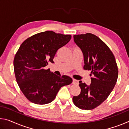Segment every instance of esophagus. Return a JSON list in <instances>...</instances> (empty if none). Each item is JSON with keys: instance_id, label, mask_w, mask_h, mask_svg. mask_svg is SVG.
<instances>
[{"instance_id": "34e87169", "label": "esophagus", "mask_w": 129, "mask_h": 129, "mask_svg": "<svg viewBox=\"0 0 129 129\" xmlns=\"http://www.w3.org/2000/svg\"><path fill=\"white\" fill-rule=\"evenodd\" d=\"M73 84L74 85H78V81L75 79V78H73Z\"/></svg>"}]
</instances>
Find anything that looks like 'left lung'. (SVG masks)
<instances>
[{"instance_id":"8db88e82","label":"left lung","mask_w":129,"mask_h":129,"mask_svg":"<svg viewBox=\"0 0 129 129\" xmlns=\"http://www.w3.org/2000/svg\"><path fill=\"white\" fill-rule=\"evenodd\" d=\"M84 55L85 70L91 71V84L79 81L81 93L74 96V104L82 110H91L108 97L116 84L118 71L114 54L105 43L90 33L73 36Z\"/></svg>"}]
</instances>
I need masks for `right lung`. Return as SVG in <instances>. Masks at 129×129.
I'll return each instance as SVG.
<instances>
[{
  "label": "right lung",
  "instance_id": "obj_1",
  "mask_svg": "<svg viewBox=\"0 0 129 129\" xmlns=\"http://www.w3.org/2000/svg\"><path fill=\"white\" fill-rule=\"evenodd\" d=\"M71 39V35L47 30L26 39L19 47L14 60L15 75L20 90L31 102L50 103L62 86L72 82L69 76L60 77L45 69L48 62L54 63L57 50Z\"/></svg>",
  "mask_w": 129,
  "mask_h": 129
}]
</instances>
